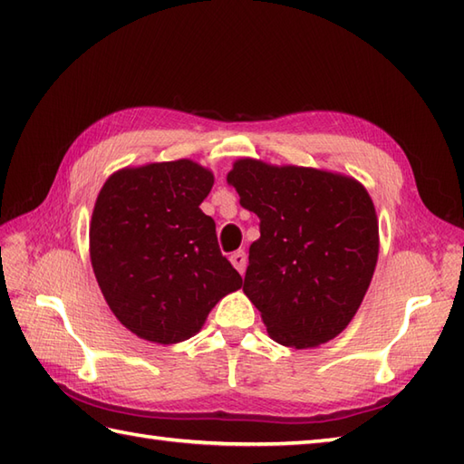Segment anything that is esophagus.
Masks as SVG:
<instances>
[{
	"label": "esophagus",
	"instance_id": "34e87169",
	"mask_svg": "<svg viewBox=\"0 0 464 464\" xmlns=\"http://www.w3.org/2000/svg\"><path fill=\"white\" fill-rule=\"evenodd\" d=\"M229 261H231L233 267L243 275L245 267H247V255H245V251H235L229 257Z\"/></svg>",
	"mask_w": 464,
	"mask_h": 464
}]
</instances>
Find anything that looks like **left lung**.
Instances as JSON below:
<instances>
[{
  "instance_id": "1",
  "label": "left lung",
  "mask_w": 464,
  "mask_h": 464,
  "mask_svg": "<svg viewBox=\"0 0 464 464\" xmlns=\"http://www.w3.org/2000/svg\"><path fill=\"white\" fill-rule=\"evenodd\" d=\"M227 183L259 217L243 293L273 341L311 349L337 337L359 311L379 259V219L353 177L237 160Z\"/></svg>"
}]
</instances>
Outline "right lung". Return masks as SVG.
I'll return each instance as SVG.
<instances>
[{
	"mask_svg": "<svg viewBox=\"0 0 464 464\" xmlns=\"http://www.w3.org/2000/svg\"><path fill=\"white\" fill-rule=\"evenodd\" d=\"M215 177L191 160L115 171L90 223L97 285L125 329L157 344L199 333L241 275L217 245L215 221L199 205Z\"/></svg>",
	"mask_w": 464,
	"mask_h": 464,
	"instance_id": "1",
	"label": "right lung"
}]
</instances>
